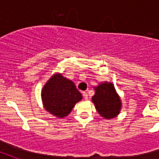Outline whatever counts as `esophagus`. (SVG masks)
<instances>
[{
	"label": "esophagus",
	"mask_w": 159,
	"mask_h": 159,
	"mask_svg": "<svg viewBox=\"0 0 159 159\" xmlns=\"http://www.w3.org/2000/svg\"><path fill=\"white\" fill-rule=\"evenodd\" d=\"M83 97H84L85 100H88V95L87 92H83Z\"/></svg>",
	"instance_id": "esophagus-1"
}]
</instances>
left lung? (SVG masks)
I'll return each mask as SVG.
<instances>
[{
    "instance_id": "obj_1",
    "label": "left lung",
    "mask_w": 159,
    "mask_h": 159,
    "mask_svg": "<svg viewBox=\"0 0 159 159\" xmlns=\"http://www.w3.org/2000/svg\"><path fill=\"white\" fill-rule=\"evenodd\" d=\"M94 90L95 94L92 101L100 116L106 120H111L118 116L122 107V102L113 83L102 82L94 87Z\"/></svg>"
}]
</instances>
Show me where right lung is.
Here are the masks:
<instances>
[{"label":"right lung","instance_id":"add662e5","mask_svg":"<svg viewBox=\"0 0 159 159\" xmlns=\"http://www.w3.org/2000/svg\"><path fill=\"white\" fill-rule=\"evenodd\" d=\"M41 98L46 111L57 118H64L82 101V96L74 82L61 73H54L42 88Z\"/></svg>","mask_w":159,"mask_h":159}]
</instances>
